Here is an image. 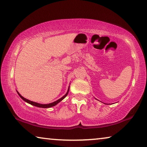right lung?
<instances>
[{"mask_svg":"<svg viewBox=\"0 0 147 147\" xmlns=\"http://www.w3.org/2000/svg\"><path fill=\"white\" fill-rule=\"evenodd\" d=\"M69 88L68 89V91L67 92V93L65 94V95L63 96H62V97L61 98L58 99V100H56L55 102H54L53 103H50V104H39V103H37V102H32L31 100H28V99H26L25 98H24L23 96H21V94H20V93H19L18 91L17 92V93H18V94L19 95L20 97H21L22 99H23V100H24L25 102H28L29 104H32V105H33L34 106H37V107H39V108H51V107H53V106H56L57 104H58L59 102H61L62 100H63V98H65L67 96V94L69 93Z\"/></svg>","mask_w":147,"mask_h":147,"instance_id":"1","label":"right lung"}]
</instances>
